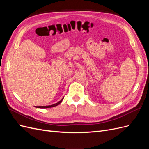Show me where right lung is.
<instances>
[{"mask_svg": "<svg viewBox=\"0 0 149 149\" xmlns=\"http://www.w3.org/2000/svg\"><path fill=\"white\" fill-rule=\"evenodd\" d=\"M63 98L62 100H61L59 102H58L57 103H56V104H52V105H49V106H37L36 107H38V108H49V107H55V106H58V105H59L60 104L61 102V101H63Z\"/></svg>", "mask_w": 149, "mask_h": 149, "instance_id": "obj_1", "label": "right lung"}]
</instances>
